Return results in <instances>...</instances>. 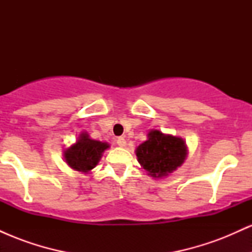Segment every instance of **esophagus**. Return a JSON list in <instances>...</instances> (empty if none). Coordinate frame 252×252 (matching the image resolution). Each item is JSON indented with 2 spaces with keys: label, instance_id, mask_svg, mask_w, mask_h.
<instances>
[{
  "label": "esophagus",
  "instance_id": "34e87169",
  "mask_svg": "<svg viewBox=\"0 0 252 252\" xmlns=\"http://www.w3.org/2000/svg\"><path fill=\"white\" fill-rule=\"evenodd\" d=\"M117 144H118V146L122 147V148H123V147L126 146V138H124V137H118V138H117Z\"/></svg>",
  "mask_w": 252,
  "mask_h": 252
}]
</instances>
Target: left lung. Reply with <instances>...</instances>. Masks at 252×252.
Returning a JSON list of instances; mask_svg holds the SVG:
<instances>
[{"mask_svg":"<svg viewBox=\"0 0 252 252\" xmlns=\"http://www.w3.org/2000/svg\"><path fill=\"white\" fill-rule=\"evenodd\" d=\"M135 154L147 175L162 179L182 166L189 149L186 142L179 136L152 129L147 134V141L136 148Z\"/></svg>","mask_w":252,"mask_h":252,"instance_id":"1","label":"left lung"}]
</instances>
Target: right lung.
Segmentation results:
<instances>
[{"mask_svg":"<svg viewBox=\"0 0 252 252\" xmlns=\"http://www.w3.org/2000/svg\"><path fill=\"white\" fill-rule=\"evenodd\" d=\"M109 148L108 142L94 140L88 132L84 131L76 142L63 150V156L70 168L89 174L100 161L103 153Z\"/></svg>","mask_w":252,"mask_h":252,"instance_id":"add662e5","label":"right lung"}]
</instances>
